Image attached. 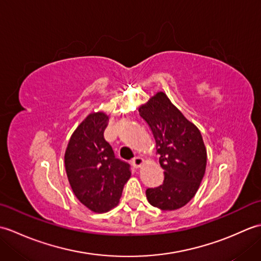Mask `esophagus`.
<instances>
[{"mask_svg": "<svg viewBox=\"0 0 261 261\" xmlns=\"http://www.w3.org/2000/svg\"><path fill=\"white\" fill-rule=\"evenodd\" d=\"M143 159L142 158H140V157H136V158H134L132 159V162H131V164H132V166H134L135 168H139V167H141V166L143 165Z\"/></svg>", "mask_w": 261, "mask_h": 261, "instance_id": "34e87169", "label": "esophagus"}]
</instances>
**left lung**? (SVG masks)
Here are the masks:
<instances>
[{
	"instance_id": "1",
	"label": "left lung",
	"mask_w": 261,
	"mask_h": 261,
	"mask_svg": "<svg viewBox=\"0 0 261 261\" xmlns=\"http://www.w3.org/2000/svg\"><path fill=\"white\" fill-rule=\"evenodd\" d=\"M139 114L156 140L165 176L162 185L146 191L148 202L163 211L180 208L196 194L206 168L201 132L163 92L140 107Z\"/></svg>"
}]
</instances>
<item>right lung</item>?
I'll list each match as a JSON object with an SVG mask.
<instances>
[{
  "label": "right lung",
  "mask_w": 261,
  "mask_h": 261,
  "mask_svg": "<svg viewBox=\"0 0 261 261\" xmlns=\"http://www.w3.org/2000/svg\"><path fill=\"white\" fill-rule=\"evenodd\" d=\"M109 118L92 113L77 126L65 152L66 173L76 197L93 212H107L118 205L131 176L130 165L115 158L104 139Z\"/></svg>",
  "instance_id": "obj_1"
}]
</instances>
